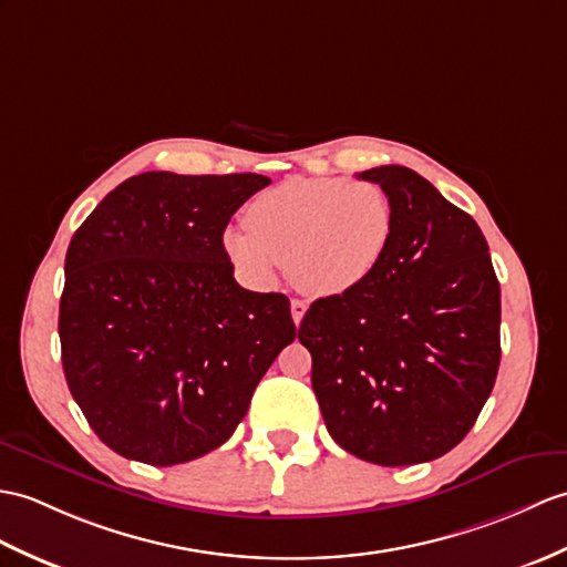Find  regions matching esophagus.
Instances as JSON below:
<instances>
[{"instance_id": "34e87169", "label": "esophagus", "mask_w": 567, "mask_h": 567, "mask_svg": "<svg viewBox=\"0 0 567 567\" xmlns=\"http://www.w3.org/2000/svg\"><path fill=\"white\" fill-rule=\"evenodd\" d=\"M292 321H295V326H299L301 323V319H305V313H307V301L305 299H292Z\"/></svg>"}]
</instances>
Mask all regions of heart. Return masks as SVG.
<instances>
[{
	"label": "heart",
	"instance_id": "obj_1",
	"mask_svg": "<svg viewBox=\"0 0 567 567\" xmlns=\"http://www.w3.org/2000/svg\"><path fill=\"white\" fill-rule=\"evenodd\" d=\"M246 231L221 248L251 285H270L278 266L311 297H336L377 270L393 231V205L370 181L289 178L246 207Z\"/></svg>",
	"mask_w": 567,
	"mask_h": 567
}]
</instances>
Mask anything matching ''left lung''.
I'll return each mask as SVG.
<instances>
[{
	"mask_svg": "<svg viewBox=\"0 0 567 567\" xmlns=\"http://www.w3.org/2000/svg\"><path fill=\"white\" fill-rule=\"evenodd\" d=\"M393 205L377 270L316 299L299 326L331 437L379 466L462 442L499 367V282L481 227L413 168L362 171Z\"/></svg>",
	"mask_w": 567,
	"mask_h": 567,
	"instance_id": "1",
	"label": "left lung"
}]
</instances>
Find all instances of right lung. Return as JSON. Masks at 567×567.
<instances>
[{
  "mask_svg": "<svg viewBox=\"0 0 567 567\" xmlns=\"http://www.w3.org/2000/svg\"><path fill=\"white\" fill-rule=\"evenodd\" d=\"M268 183L147 171L74 231L62 370L91 430L121 456L174 466L217 450L297 338L289 299L244 289L221 248L231 215Z\"/></svg>",
  "mask_w": 567,
  "mask_h": 567,
  "instance_id": "add662e5",
  "label": "right lung"
}]
</instances>
